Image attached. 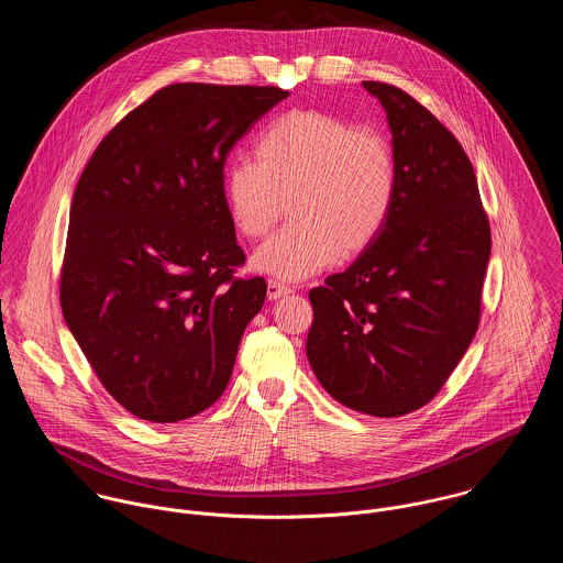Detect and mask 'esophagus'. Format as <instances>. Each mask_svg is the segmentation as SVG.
Wrapping results in <instances>:
<instances>
[{
    "mask_svg": "<svg viewBox=\"0 0 563 563\" xmlns=\"http://www.w3.org/2000/svg\"><path fill=\"white\" fill-rule=\"evenodd\" d=\"M290 292H292V288L286 286L284 282H279V279H268V299H271V301L282 299V297H286V295H290Z\"/></svg>",
    "mask_w": 563,
    "mask_h": 563,
    "instance_id": "34e87169",
    "label": "esophagus"
}]
</instances>
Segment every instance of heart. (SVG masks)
Masks as SVG:
<instances>
[{"label": "heart", "instance_id": "heart-1", "mask_svg": "<svg viewBox=\"0 0 563 563\" xmlns=\"http://www.w3.org/2000/svg\"><path fill=\"white\" fill-rule=\"evenodd\" d=\"M390 141L319 110H295L260 132L255 162L223 173L225 212L244 239L266 236L290 203L292 221L264 242L253 264L282 279H303L360 253L384 232L397 201Z\"/></svg>", "mask_w": 563, "mask_h": 563}]
</instances>
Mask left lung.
<instances>
[{"mask_svg": "<svg viewBox=\"0 0 563 563\" xmlns=\"http://www.w3.org/2000/svg\"><path fill=\"white\" fill-rule=\"evenodd\" d=\"M364 88L388 117L397 201L379 239L310 290L308 360L335 401L395 418L431 401L471 346L492 236L460 141L401 88Z\"/></svg>", "mask_w": 563, "mask_h": 563, "instance_id": "8db88e82", "label": "left lung"}]
</instances>
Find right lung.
Masks as SVG:
<instances>
[{
    "label": "right lung",
    "mask_w": 563,
    "mask_h": 563,
    "mask_svg": "<svg viewBox=\"0 0 563 563\" xmlns=\"http://www.w3.org/2000/svg\"><path fill=\"white\" fill-rule=\"evenodd\" d=\"M277 86L170 84L97 145L74 192L60 306L110 397L177 422L230 384L266 282L234 277L244 251L225 212L230 150Z\"/></svg>",
    "instance_id": "right-lung-1"
}]
</instances>
